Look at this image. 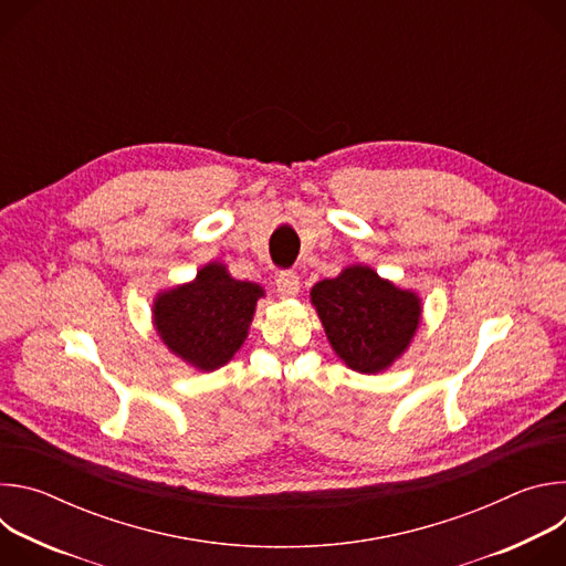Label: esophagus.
Returning a JSON list of instances; mask_svg holds the SVG:
<instances>
[{"instance_id":"obj_1","label":"esophagus","mask_w":566,"mask_h":566,"mask_svg":"<svg viewBox=\"0 0 566 566\" xmlns=\"http://www.w3.org/2000/svg\"><path fill=\"white\" fill-rule=\"evenodd\" d=\"M275 284L282 297H295L300 293V277L295 271H280Z\"/></svg>"}]
</instances>
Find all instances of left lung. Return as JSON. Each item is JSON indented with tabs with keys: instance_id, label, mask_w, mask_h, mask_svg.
Instances as JSON below:
<instances>
[{
	"instance_id": "8db88e82",
	"label": "left lung",
	"mask_w": 566,
	"mask_h": 566,
	"mask_svg": "<svg viewBox=\"0 0 566 566\" xmlns=\"http://www.w3.org/2000/svg\"><path fill=\"white\" fill-rule=\"evenodd\" d=\"M334 352L360 374L387 369L408 349L421 319V302L369 266H349L311 289Z\"/></svg>"
}]
</instances>
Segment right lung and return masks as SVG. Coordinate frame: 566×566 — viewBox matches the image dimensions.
<instances>
[{
    "mask_svg": "<svg viewBox=\"0 0 566 566\" xmlns=\"http://www.w3.org/2000/svg\"><path fill=\"white\" fill-rule=\"evenodd\" d=\"M260 284L230 277L226 266H203L195 282L158 293L154 325L168 349L201 371L226 365L244 345Z\"/></svg>",
    "mask_w": 566,
    "mask_h": 566,
    "instance_id": "add662e5",
    "label": "right lung"
}]
</instances>
